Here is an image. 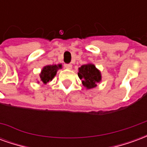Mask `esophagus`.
<instances>
[{"instance_id": "esophagus-1", "label": "esophagus", "mask_w": 147, "mask_h": 147, "mask_svg": "<svg viewBox=\"0 0 147 147\" xmlns=\"http://www.w3.org/2000/svg\"><path fill=\"white\" fill-rule=\"evenodd\" d=\"M64 67H65V68H67V69H69V70H70V69H71V68H72V65H71V64H64Z\"/></svg>"}]
</instances>
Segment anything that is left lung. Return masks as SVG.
I'll return each instance as SVG.
<instances>
[{"label": "left lung", "mask_w": 147, "mask_h": 147, "mask_svg": "<svg viewBox=\"0 0 147 147\" xmlns=\"http://www.w3.org/2000/svg\"><path fill=\"white\" fill-rule=\"evenodd\" d=\"M78 76L82 80V84L86 89L94 88L97 83L102 81L101 71L91 63L83 64L79 67Z\"/></svg>", "instance_id": "8db88e82"}]
</instances>
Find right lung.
<instances>
[{
  "mask_svg": "<svg viewBox=\"0 0 147 147\" xmlns=\"http://www.w3.org/2000/svg\"><path fill=\"white\" fill-rule=\"evenodd\" d=\"M62 68V64H52V65H46L43 67L42 71L40 73V80L42 81V83L45 85L49 82H51L53 79L54 78L55 76L57 75V72L59 69ZM39 83V81H38Z\"/></svg>",
  "mask_w": 147,
  "mask_h": 147,
  "instance_id": "add662e5",
  "label": "right lung"
}]
</instances>
